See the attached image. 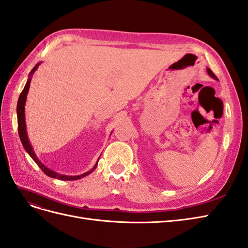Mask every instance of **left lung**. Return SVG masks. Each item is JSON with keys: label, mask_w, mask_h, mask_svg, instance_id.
Masks as SVG:
<instances>
[{"label": "left lung", "mask_w": 248, "mask_h": 248, "mask_svg": "<svg viewBox=\"0 0 248 248\" xmlns=\"http://www.w3.org/2000/svg\"><path fill=\"white\" fill-rule=\"evenodd\" d=\"M207 72H208V74H209L210 77H211L212 78H214L215 80H217V78L215 77V74H214V73L211 71V69H210V68H207Z\"/></svg>", "instance_id": "obj_1"}]
</instances>
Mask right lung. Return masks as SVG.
Returning a JSON list of instances; mask_svg holds the SVG:
<instances>
[{
    "instance_id": "add662e5",
    "label": "right lung",
    "mask_w": 248,
    "mask_h": 248,
    "mask_svg": "<svg viewBox=\"0 0 248 248\" xmlns=\"http://www.w3.org/2000/svg\"><path fill=\"white\" fill-rule=\"evenodd\" d=\"M41 64V62L37 63L35 65L34 68L31 70V72L29 73V78H28V80L26 82V86L24 88V90H22V92L20 93L19 95V98H18V101H17V107H16V114H17V124H18V134H19V139H20V141L22 146H24L25 150L27 151V153L31 156V158L36 162L37 166H38L42 171L46 174V176L50 177V178H54V179H59V180H64V181H72V180H78V179H81L84 178L86 176H88L89 174H91L92 171L95 170V169L97 168V164H98V160H97V162L95 163V166L86 172H84V174L81 175H77V176H69V175H63V174H59V172L55 171L50 170L49 168H47L46 164H43L38 157H37L34 149L31 145V141H30L29 140V137H28V132H27V125H26V118H25V106H26V101H27V95L29 93V89H30V84H31V80H32V77L34 72L37 70V68H38L39 65Z\"/></svg>"
}]
</instances>
